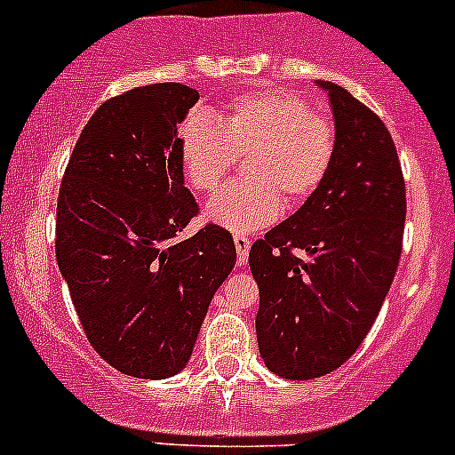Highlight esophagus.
<instances>
[{"label": "esophagus", "instance_id": "1", "mask_svg": "<svg viewBox=\"0 0 455 455\" xmlns=\"http://www.w3.org/2000/svg\"><path fill=\"white\" fill-rule=\"evenodd\" d=\"M237 251V264H246L249 261V251H251V240L246 235H235L233 237Z\"/></svg>", "mask_w": 455, "mask_h": 455}]
</instances>
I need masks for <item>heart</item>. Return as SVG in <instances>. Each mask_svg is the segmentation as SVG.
<instances>
[{
    "instance_id": "heart-1",
    "label": "heart",
    "mask_w": 455,
    "mask_h": 455,
    "mask_svg": "<svg viewBox=\"0 0 455 455\" xmlns=\"http://www.w3.org/2000/svg\"><path fill=\"white\" fill-rule=\"evenodd\" d=\"M339 134L325 114L283 90L244 92L222 105L218 118L196 112L178 132V154L187 185L213 191L244 156L246 178L222 187L204 206V218L233 233L273 224L283 196L301 204L332 169Z\"/></svg>"
}]
</instances>
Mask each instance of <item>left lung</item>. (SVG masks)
<instances>
[{
  "label": "left lung",
  "mask_w": 455,
  "mask_h": 455,
  "mask_svg": "<svg viewBox=\"0 0 455 455\" xmlns=\"http://www.w3.org/2000/svg\"><path fill=\"white\" fill-rule=\"evenodd\" d=\"M319 87L339 134L332 169L249 253L259 286V355L270 371L292 380L330 374L361 346L396 275L407 213L385 123L341 85Z\"/></svg>",
  "instance_id": "1"
}]
</instances>
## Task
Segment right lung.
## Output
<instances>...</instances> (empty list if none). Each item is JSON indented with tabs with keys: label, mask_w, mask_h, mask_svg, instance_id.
Instances as JSON below:
<instances>
[{
	"label": "right lung",
	"mask_w": 455,
	"mask_h": 455,
	"mask_svg": "<svg viewBox=\"0 0 455 455\" xmlns=\"http://www.w3.org/2000/svg\"><path fill=\"white\" fill-rule=\"evenodd\" d=\"M200 94L182 84L105 100L81 132L57 202L59 268L100 359L136 379H167L194 352L235 244L198 215L185 187L178 125Z\"/></svg>",
	"instance_id": "right-lung-1"
}]
</instances>
